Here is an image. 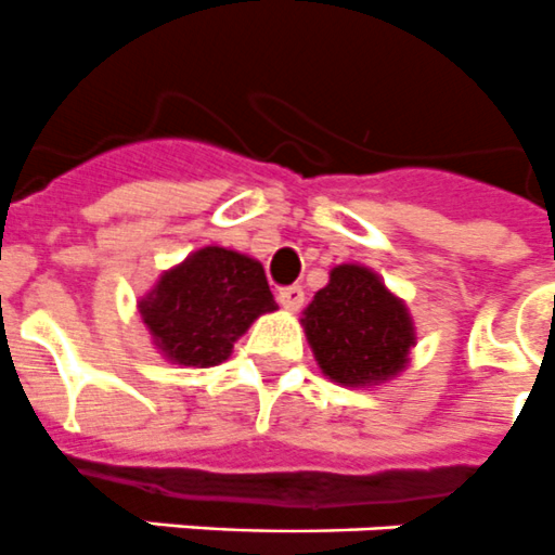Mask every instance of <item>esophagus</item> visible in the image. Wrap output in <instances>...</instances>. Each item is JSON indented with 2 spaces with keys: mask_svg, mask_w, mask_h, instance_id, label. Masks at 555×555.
<instances>
[{
  "mask_svg": "<svg viewBox=\"0 0 555 555\" xmlns=\"http://www.w3.org/2000/svg\"><path fill=\"white\" fill-rule=\"evenodd\" d=\"M278 300H281L283 309L297 311L300 306H304L306 295H304V288H300V286H286V288H281V292H278Z\"/></svg>",
  "mask_w": 555,
  "mask_h": 555,
  "instance_id": "obj_1",
  "label": "esophagus"
}]
</instances>
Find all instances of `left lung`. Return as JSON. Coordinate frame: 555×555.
I'll use <instances>...</instances> for the list:
<instances>
[{
    "label": "left lung",
    "mask_w": 555,
    "mask_h": 555,
    "mask_svg": "<svg viewBox=\"0 0 555 555\" xmlns=\"http://www.w3.org/2000/svg\"><path fill=\"white\" fill-rule=\"evenodd\" d=\"M300 323L320 371L346 388L397 377L416 343L405 304L360 263L334 267Z\"/></svg>",
    "instance_id": "8db88e82"
}]
</instances>
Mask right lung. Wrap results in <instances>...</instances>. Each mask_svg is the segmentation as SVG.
<instances>
[{"label": "right lung", "mask_w": 555, "mask_h": 555, "mask_svg": "<svg viewBox=\"0 0 555 555\" xmlns=\"http://www.w3.org/2000/svg\"><path fill=\"white\" fill-rule=\"evenodd\" d=\"M278 309L258 260L223 246H204L167 269L139 300L144 326L167 360L209 369L267 311Z\"/></svg>", "instance_id": "add662e5"}]
</instances>
